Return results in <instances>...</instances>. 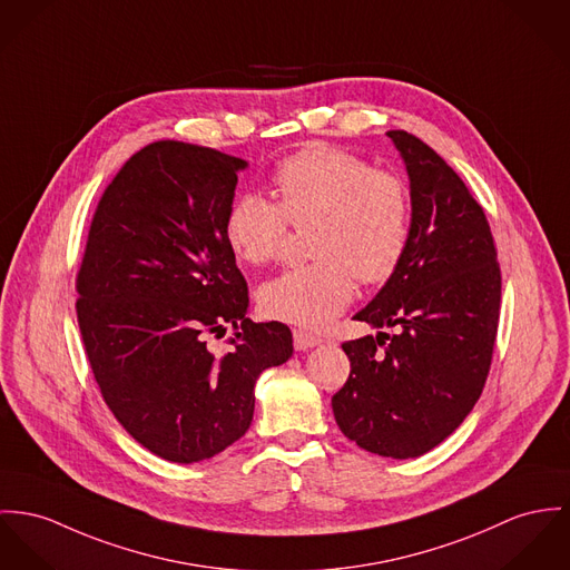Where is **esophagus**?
<instances>
[{"mask_svg":"<svg viewBox=\"0 0 570 570\" xmlns=\"http://www.w3.org/2000/svg\"><path fill=\"white\" fill-rule=\"evenodd\" d=\"M293 341H295V350L306 351L309 347H316V345H321V338L318 336H314V334H309V332H304V330H293Z\"/></svg>","mask_w":570,"mask_h":570,"instance_id":"esophagus-1","label":"esophagus"}]
</instances>
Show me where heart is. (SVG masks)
I'll return each instance as SVG.
<instances>
[{"label":"heart","mask_w":570,"mask_h":570,"mask_svg":"<svg viewBox=\"0 0 570 570\" xmlns=\"http://www.w3.org/2000/svg\"><path fill=\"white\" fill-rule=\"evenodd\" d=\"M275 202L240 195L227 210L225 240L252 266L271 263L288 223L307 234L309 256L264 284L261 306L277 321L323 327L353 297L355 277L375 286L403 261L412 229L410 188L403 177L375 169L347 149L314 142L284 158L271 177Z\"/></svg>","instance_id":"heart-1"}]
</instances>
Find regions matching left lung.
Listing matches in <instances>:
<instances>
[{
  "instance_id": "left-lung-1",
  "label": "left lung",
  "mask_w": 570,
  "mask_h": 570,
  "mask_svg": "<svg viewBox=\"0 0 570 570\" xmlns=\"http://www.w3.org/2000/svg\"><path fill=\"white\" fill-rule=\"evenodd\" d=\"M412 195L403 261L353 318L399 334L343 343L350 380L332 396L341 432L394 460L419 458L469 416L490 371L501 268L483 208L414 134L391 130Z\"/></svg>"
}]
</instances>
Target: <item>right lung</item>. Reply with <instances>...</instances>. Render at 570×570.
<instances>
[{"label": "right lung", "mask_w": 570, "mask_h": 570, "mask_svg": "<svg viewBox=\"0 0 570 570\" xmlns=\"http://www.w3.org/2000/svg\"><path fill=\"white\" fill-rule=\"evenodd\" d=\"M245 160L156 140L106 186L76 275V314L92 377L131 439L193 464L245 436L264 368L293 355L279 321L252 323L247 282L225 240ZM242 332L215 356L210 333Z\"/></svg>", "instance_id": "obj_1"}]
</instances>
